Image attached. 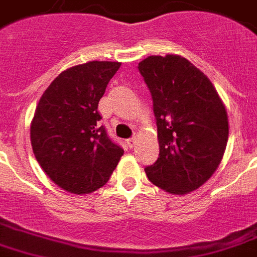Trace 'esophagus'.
<instances>
[{
    "mask_svg": "<svg viewBox=\"0 0 257 257\" xmlns=\"http://www.w3.org/2000/svg\"><path fill=\"white\" fill-rule=\"evenodd\" d=\"M137 142H138V137H133V138H130L128 141H127V144H128L130 147H135Z\"/></svg>",
    "mask_w": 257,
    "mask_h": 257,
    "instance_id": "esophagus-1",
    "label": "esophagus"
}]
</instances>
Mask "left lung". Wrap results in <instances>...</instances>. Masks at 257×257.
Instances as JSON below:
<instances>
[{
	"mask_svg": "<svg viewBox=\"0 0 257 257\" xmlns=\"http://www.w3.org/2000/svg\"><path fill=\"white\" fill-rule=\"evenodd\" d=\"M138 68L152 95L160 150L146 175L169 194H188L222 162L228 141L226 106L207 76L180 55L148 56Z\"/></svg>",
	"mask_w": 257,
	"mask_h": 257,
	"instance_id": "left-lung-1",
	"label": "left lung"
}]
</instances>
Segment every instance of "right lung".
I'll list each match as a JSON object with an SVG mask.
<instances>
[{
    "instance_id": "add662e5",
    "label": "right lung",
    "mask_w": 257,
    "mask_h": 257,
    "mask_svg": "<svg viewBox=\"0 0 257 257\" xmlns=\"http://www.w3.org/2000/svg\"><path fill=\"white\" fill-rule=\"evenodd\" d=\"M118 61H88L63 71L40 97L30 127L37 162L59 188L89 194L103 186L123 150L110 141L98 102Z\"/></svg>"
}]
</instances>
